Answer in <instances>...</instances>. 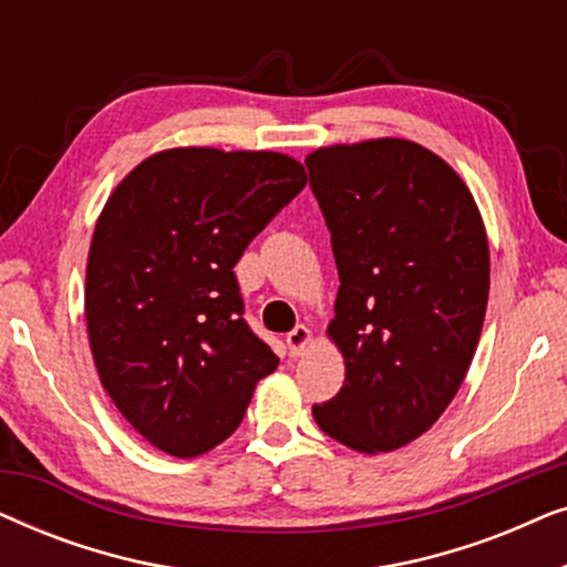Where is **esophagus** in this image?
<instances>
[{
  "instance_id": "34e87169",
  "label": "esophagus",
  "mask_w": 567,
  "mask_h": 567,
  "mask_svg": "<svg viewBox=\"0 0 567 567\" xmlns=\"http://www.w3.org/2000/svg\"><path fill=\"white\" fill-rule=\"evenodd\" d=\"M312 340H315L312 330H309L307 324H297V328H293L289 336H286V346H289V353L293 355V359H297V355H301L309 346H312Z\"/></svg>"
}]
</instances>
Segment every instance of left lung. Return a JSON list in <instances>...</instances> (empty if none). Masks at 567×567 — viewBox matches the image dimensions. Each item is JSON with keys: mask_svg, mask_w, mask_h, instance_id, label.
<instances>
[{"mask_svg": "<svg viewBox=\"0 0 567 567\" xmlns=\"http://www.w3.org/2000/svg\"><path fill=\"white\" fill-rule=\"evenodd\" d=\"M305 162L340 278L328 336L346 361L312 415L353 452H394L467 377L491 289L483 216L454 167L408 138L320 146Z\"/></svg>", "mask_w": 567, "mask_h": 567, "instance_id": "8db88e82", "label": "left lung"}]
</instances>
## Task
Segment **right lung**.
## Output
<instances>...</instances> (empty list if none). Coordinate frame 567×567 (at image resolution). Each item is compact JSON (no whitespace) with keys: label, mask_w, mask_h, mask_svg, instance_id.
Segmentation results:
<instances>
[{"label":"right lung","mask_w":567,"mask_h":567,"mask_svg":"<svg viewBox=\"0 0 567 567\" xmlns=\"http://www.w3.org/2000/svg\"><path fill=\"white\" fill-rule=\"evenodd\" d=\"M305 185L289 154L177 146L131 169L100 212L84 284L92 359L159 452H212L276 371L231 268Z\"/></svg>","instance_id":"1"}]
</instances>
